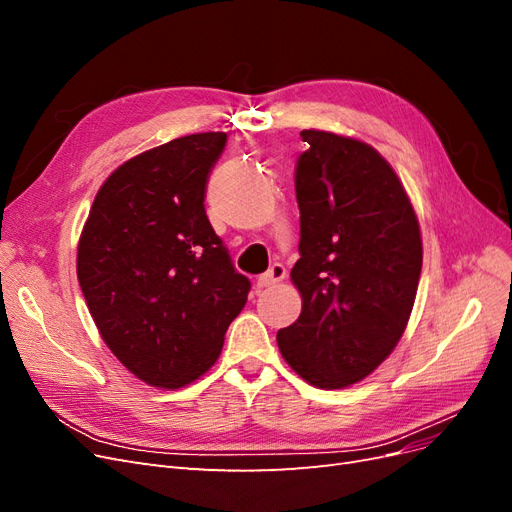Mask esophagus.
<instances>
[{
	"label": "esophagus",
	"mask_w": 512,
	"mask_h": 512,
	"mask_svg": "<svg viewBox=\"0 0 512 512\" xmlns=\"http://www.w3.org/2000/svg\"><path fill=\"white\" fill-rule=\"evenodd\" d=\"M284 277H286L284 265H280V262H275V265L269 267L267 273H262V275L258 277L256 286H258V288H271V286H275V284H280V282L284 280Z\"/></svg>",
	"instance_id": "1"
}]
</instances>
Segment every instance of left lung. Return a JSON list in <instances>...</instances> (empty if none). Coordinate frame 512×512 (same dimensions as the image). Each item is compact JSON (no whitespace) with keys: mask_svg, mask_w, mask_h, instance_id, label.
<instances>
[{"mask_svg":"<svg viewBox=\"0 0 512 512\" xmlns=\"http://www.w3.org/2000/svg\"><path fill=\"white\" fill-rule=\"evenodd\" d=\"M294 170L301 258L290 280L301 316L277 331L284 361L318 389L367 378L404 335L423 267L414 207L380 153L324 130Z\"/></svg>","mask_w":512,"mask_h":512,"instance_id":"obj_1","label":"left lung"}]
</instances>
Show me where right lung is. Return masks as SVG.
<instances>
[{
	"label": "right lung",
	"instance_id": "obj_1",
	"mask_svg": "<svg viewBox=\"0 0 512 512\" xmlns=\"http://www.w3.org/2000/svg\"><path fill=\"white\" fill-rule=\"evenodd\" d=\"M224 145L226 132H200L123 162L79 239L76 275L104 344L160 389L209 371L250 292L203 205Z\"/></svg>",
	"mask_w": 512,
	"mask_h": 512
}]
</instances>
